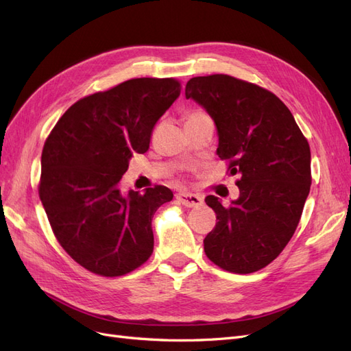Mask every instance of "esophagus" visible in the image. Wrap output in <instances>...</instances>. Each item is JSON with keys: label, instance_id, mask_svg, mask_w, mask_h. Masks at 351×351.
<instances>
[{"label": "esophagus", "instance_id": "34e87169", "mask_svg": "<svg viewBox=\"0 0 351 351\" xmlns=\"http://www.w3.org/2000/svg\"><path fill=\"white\" fill-rule=\"evenodd\" d=\"M176 197H177V200L180 202V204L187 206V208H197V206H200L202 204H204V199H202L197 195H195V193L183 192V193H178Z\"/></svg>", "mask_w": 351, "mask_h": 351}]
</instances>
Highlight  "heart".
Here are the masks:
<instances>
[{
  "mask_svg": "<svg viewBox=\"0 0 351 351\" xmlns=\"http://www.w3.org/2000/svg\"><path fill=\"white\" fill-rule=\"evenodd\" d=\"M199 115H204V112H200V111L190 112V114L186 117V121H187V120H192V119H196V117H199Z\"/></svg>",
  "mask_w": 351,
  "mask_h": 351,
  "instance_id": "b5f03b06",
  "label": "heart"
}]
</instances>
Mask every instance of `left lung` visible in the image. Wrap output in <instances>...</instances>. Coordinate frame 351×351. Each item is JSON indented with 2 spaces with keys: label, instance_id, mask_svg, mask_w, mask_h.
I'll use <instances>...</instances> for the list:
<instances>
[{
  "label": "left lung",
  "instance_id": "left-lung-1",
  "mask_svg": "<svg viewBox=\"0 0 351 351\" xmlns=\"http://www.w3.org/2000/svg\"><path fill=\"white\" fill-rule=\"evenodd\" d=\"M186 98L212 117L217 155L240 176L239 199L222 205L206 196L217 226L204 240L219 268L256 272L269 265L299 226L311 190V147L293 114L275 95L228 74L190 79Z\"/></svg>",
  "mask_w": 351,
  "mask_h": 351
}]
</instances>
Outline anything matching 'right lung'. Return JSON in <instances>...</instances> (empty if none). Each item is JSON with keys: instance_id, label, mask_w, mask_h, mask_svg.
<instances>
[{"instance_id": "obj_1", "label": "right lung", "mask_w": 351, "mask_h": 351, "mask_svg": "<svg viewBox=\"0 0 351 351\" xmlns=\"http://www.w3.org/2000/svg\"><path fill=\"white\" fill-rule=\"evenodd\" d=\"M180 90L173 77L123 82L73 104L45 141L40 202L61 247L93 274L120 277L154 252L152 218L173 192L155 186L124 195L119 184Z\"/></svg>"}]
</instances>
